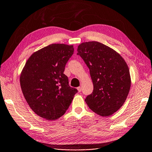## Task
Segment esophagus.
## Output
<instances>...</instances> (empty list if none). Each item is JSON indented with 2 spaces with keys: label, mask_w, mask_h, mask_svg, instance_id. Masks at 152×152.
I'll use <instances>...</instances> for the list:
<instances>
[{
  "label": "esophagus",
  "mask_w": 152,
  "mask_h": 152,
  "mask_svg": "<svg viewBox=\"0 0 152 152\" xmlns=\"http://www.w3.org/2000/svg\"><path fill=\"white\" fill-rule=\"evenodd\" d=\"M77 89H78V92H80L82 91V87H80V86H79V87H78V88H77Z\"/></svg>",
  "instance_id": "esophagus-1"
}]
</instances>
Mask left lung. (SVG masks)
Returning <instances> with one entry per match:
<instances>
[{
	"label": "left lung",
	"instance_id": "left-lung-1",
	"mask_svg": "<svg viewBox=\"0 0 152 152\" xmlns=\"http://www.w3.org/2000/svg\"><path fill=\"white\" fill-rule=\"evenodd\" d=\"M78 53L90 70L93 92L85 101L92 111L107 117L123 106L131 87L129 70L121 56L97 42L81 43Z\"/></svg>",
	"mask_w": 152,
	"mask_h": 152
}]
</instances>
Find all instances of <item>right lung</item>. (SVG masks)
<instances>
[{
	"instance_id": "1",
	"label": "right lung",
	"mask_w": 152,
	"mask_h": 152,
	"mask_svg": "<svg viewBox=\"0 0 152 152\" xmlns=\"http://www.w3.org/2000/svg\"><path fill=\"white\" fill-rule=\"evenodd\" d=\"M74 50L73 45L53 43L33 53L25 64L20 76V87L28 104L39 117L50 121L59 119L78 92L69 86L64 74Z\"/></svg>"
}]
</instances>
